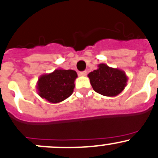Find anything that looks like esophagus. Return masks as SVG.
Instances as JSON below:
<instances>
[{
	"label": "esophagus",
	"mask_w": 158,
	"mask_h": 158,
	"mask_svg": "<svg viewBox=\"0 0 158 158\" xmlns=\"http://www.w3.org/2000/svg\"><path fill=\"white\" fill-rule=\"evenodd\" d=\"M79 74H80L81 76H86V75H87V72L86 71L80 72V73H79Z\"/></svg>",
	"instance_id": "obj_1"
}]
</instances>
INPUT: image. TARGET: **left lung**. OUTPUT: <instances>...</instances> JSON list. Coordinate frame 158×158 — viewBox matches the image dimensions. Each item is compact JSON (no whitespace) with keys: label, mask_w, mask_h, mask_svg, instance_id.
Returning a JSON list of instances; mask_svg holds the SVG:
<instances>
[{"label":"left lung","mask_w":158,"mask_h":158,"mask_svg":"<svg viewBox=\"0 0 158 158\" xmlns=\"http://www.w3.org/2000/svg\"><path fill=\"white\" fill-rule=\"evenodd\" d=\"M88 77L94 91L108 97L120 94L128 81V77L123 70L112 68L106 64H98L97 70L88 73Z\"/></svg>","instance_id":"left-lung-1"}]
</instances>
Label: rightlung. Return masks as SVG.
<instances>
[{"label": "right lung", "mask_w": 158, "mask_h": 158, "mask_svg": "<svg viewBox=\"0 0 158 158\" xmlns=\"http://www.w3.org/2000/svg\"><path fill=\"white\" fill-rule=\"evenodd\" d=\"M77 77L75 70L64 69L41 75L36 85L39 95L50 103L63 102L73 92Z\"/></svg>", "instance_id": "add662e5"}]
</instances>
